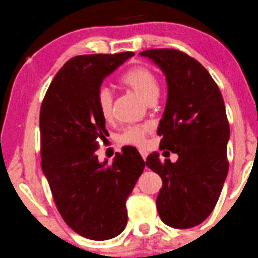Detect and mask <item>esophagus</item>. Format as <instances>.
I'll use <instances>...</instances> for the list:
<instances>
[{
  "label": "esophagus",
  "instance_id": "obj_1",
  "mask_svg": "<svg viewBox=\"0 0 258 258\" xmlns=\"http://www.w3.org/2000/svg\"><path fill=\"white\" fill-rule=\"evenodd\" d=\"M140 153H141V156H142V158L145 159V161H146V158H147V156H148L147 152H146L145 150H141V151H140Z\"/></svg>",
  "mask_w": 258,
  "mask_h": 258
}]
</instances>
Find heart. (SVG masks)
<instances>
[{
	"mask_svg": "<svg viewBox=\"0 0 258 258\" xmlns=\"http://www.w3.org/2000/svg\"><path fill=\"white\" fill-rule=\"evenodd\" d=\"M120 83L134 90L145 102L157 100L159 96V83L156 74L143 67H135L121 75ZM96 107L104 120H110L112 116V94L106 88H101L96 94ZM150 132L148 126H134L124 130L120 136V142L123 145H132L142 147L146 143V137Z\"/></svg>",
	"mask_w": 258,
	"mask_h": 258,
	"instance_id": "heart-1",
	"label": "heart"
}]
</instances>
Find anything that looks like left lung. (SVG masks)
<instances>
[{
    "label": "left lung",
    "instance_id": "1",
    "mask_svg": "<svg viewBox=\"0 0 258 258\" xmlns=\"http://www.w3.org/2000/svg\"><path fill=\"white\" fill-rule=\"evenodd\" d=\"M164 73L167 104L159 121V150L178 154V161L147 157L146 164L161 175L163 185L156 204L162 221L174 229L202 224L220 197L229 172L230 126L220 89L202 64L177 49H148Z\"/></svg>",
    "mask_w": 258,
    "mask_h": 258
}]
</instances>
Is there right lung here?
<instances>
[{"label": "right lung", "mask_w": 258, "mask_h": 258, "mask_svg": "<svg viewBox=\"0 0 258 258\" xmlns=\"http://www.w3.org/2000/svg\"><path fill=\"white\" fill-rule=\"evenodd\" d=\"M134 55L74 56L56 73L40 106L42 170L61 218L90 240L123 231L126 200L146 165L136 148H123L111 163L96 156L97 140L107 135L96 94L105 78Z\"/></svg>", "instance_id": "right-lung-1"}]
</instances>
